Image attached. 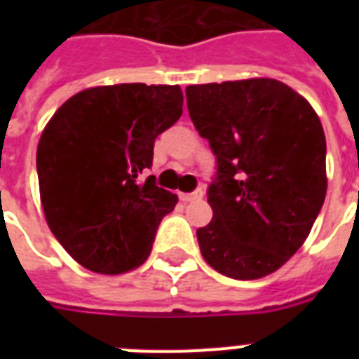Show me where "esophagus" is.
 Masks as SVG:
<instances>
[{"mask_svg": "<svg viewBox=\"0 0 359 359\" xmlns=\"http://www.w3.org/2000/svg\"><path fill=\"white\" fill-rule=\"evenodd\" d=\"M180 201L190 203V201H197V199H201L203 197V190L201 188H197V190L190 191V194H179Z\"/></svg>", "mask_w": 359, "mask_h": 359, "instance_id": "obj_1", "label": "esophagus"}]
</instances>
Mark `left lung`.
Returning <instances> with one entry per match:
<instances>
[{"label": "left lung", "instance_id": "1", "mask_svg": "<svg viewBox=\"0 0 359 359\" xmlns=\"http://www.w3.org/2000/svg\"><path fill=\"white\" fill-rule=\"evenodd\" d=\"M186 102L216 156L207 190L212 222L197 229L203 257L227 278H264L300 250L323 208L320 119L270 78L190 86Z\"/></svg>", "mask_w": 359, "mask_h": 359}]
</instances>
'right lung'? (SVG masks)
Here are the masks:
<instances>
[{
    "mask_svg": "<svg viewBox=\"0 0 359 359\" xmlns=\"http://www.w3.org/2000/svg\"><path fill=\"white\" fill-rule=\"evenodd\" d=\"M180 115L179 86L119 83L78 93L46 124L36 149L42 208L81 266L123 273L145 262L179 197L141 173Z\"/></svg>",
    "mask_w": 359,
    "mask_h": 359,
    "instance_id": "add662e5",
    "label": "right lung"
}]
</instances>
